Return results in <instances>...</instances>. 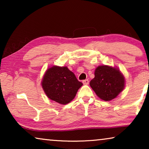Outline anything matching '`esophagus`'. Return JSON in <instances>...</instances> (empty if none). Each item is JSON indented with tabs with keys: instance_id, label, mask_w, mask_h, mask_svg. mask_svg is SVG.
<instances>
[{
	"instance_id": "1",
	"label": "esophagus",
	"mask_w": 149,
	"mask_h": 149,
	"mask_svg": "<svg viewBox=\"0 0 149 149\" xmlns=\"http://www.w3.org/2000/svg\"><path fill=\"white\" fill-rule=\"evenodd\" d=\"M83 83L84 85H88L89 84V80H88V79H85V80H83Z\"/></svg>"
}]
</instances>
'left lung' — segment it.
<instances>
[{
    "mask_svg": "<svg viewBox=\"0 0 149 149\" xmlns=\"http://www.w3.org/2000/svg\"><path fill=\"white\" fill-rule=\"evenodd\" d=\"M94 74L89 85L102 100L110 101L115 98L125 87V77L116 67L99 66L95 68Z\"/></svg>",
    "mask_w": 149,
    "mask_h": 149,
    "instance_id": "left-lung-1",
    "label": "left lung"
}]
</instances>
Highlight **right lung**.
Returning a JSON list of instances; mask_svg holds the SVG:
<instances>
[{
    "label": "right lung",
    "instance_id": "right-lung-1",
    "mask_svg": "<svg viewBox=\"0 0 149 149\" xmlns=\"http://www.w3.org/2000/svg\"><path fill=\"white\" fill-rule=\"evenodd\" d=\"M47 96L61 104L70 102L83 83L77 80L67 66H53L47 68L41 81Z\"/></svg>",
    "mask_w": 149,
    "mask_h": 149
}]
</instances>
